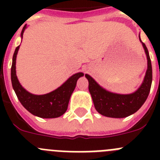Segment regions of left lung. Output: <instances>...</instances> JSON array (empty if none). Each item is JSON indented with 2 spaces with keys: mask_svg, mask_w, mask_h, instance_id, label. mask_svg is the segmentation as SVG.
<instances>
[{
  "mask_svg": "<svg viewBox=\"0 0 160 160\" xmlns=\"http://www.w3.org/2000/svg\"><path fill=\"white\" fill-rule=\"evenodd\" d=\"M140 39V38H139ZM141 41V39H140ZM148 58V70L141 87L131 94H118L102 88L92 78L86 74L89 82V91L97 111L111 118H125L136 112L148 97L152 82V68L146 45L142 43Z\"/></svg>",
  "mask_w": 160,
  "mask_h": 160,
  "instance_id": "obj_1",
  "label": "left lung"
}]
</instances>
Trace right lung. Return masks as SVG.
Instances as JSON below:
<instances>
[{
    "mask_svg": "<svg viewBox=\"0 0 160 160\" xmlns=\"http://www.w3.org/2000/svg\"><path fill=\"white\" fill-rule=\"evenodd\" d=\"M23 28L22 37L25 30ZM19 46L16 48L12 57L11 67V81L12 88L22 106L28 111L38 117L44 118H58L62 115L67 110L70 96L74 90L78 79L83 76L82 73H78L68 79L57 90L43 95H34L25 90L18 82L16 75V58Z\"/></svg>",
    "mask_w": 160,
    "mask_h": 160,
    "instance_id": "add662e5",
    "label": "right lung"
}]
</instances>
